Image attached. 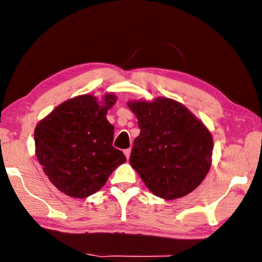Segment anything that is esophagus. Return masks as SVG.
<instances>
[{"mask_svg": "<svg viewBox=\"0 0 262 262\" xmlns=\"http://www.w3.org/2000/svg\"><path fill=\"white\" fill-rule=\"evenodd\" d=\"M130 151H132L130 149H126V150H123V154H125V156L127 157V159H129V157H130Z\"/></svg>", "mask_w": 262, "mask_h": 262, "instance_id": "34e87169", "label": "esophagus"}]
</instances>
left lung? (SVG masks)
I'll return each instance as SVG.
<instances>
[{
  "label": "left lung",
  "instance_id": "1",
  "mask_svg": "<svg viewBox=\"0 0 262 262\" xmlns=\"http://www.w3.org/2000/svg\"><path fill=\"white\" fill-rule=\"evenodd\" d=\"M128 106L141 129L129 163L145 186L165 200L193 192L211 165L214 142L208 128L173 99L159 97Z\"/></svg>",
  "mask_w": 262,
  "mask_h": 262
}]
</instances>
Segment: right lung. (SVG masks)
<instances>
[{"label":"right lung","instance_id":"right-lung-1","mask_svg":"<svg viewBox=\"0 0 262 262\" xmlns=\"http://www.w3.org/2000/svg\"><path fill=\"white\" fill-rule=\"evenodd\" d=\"M115 101L112 94L99 103L91 95L77 96L35 127V156L51 183L68 196L84 199L98 192L126 162L112 145L114 127L106 119Z\"/></svg>","mask_w":262,"mask_h":262}]
</instances>
